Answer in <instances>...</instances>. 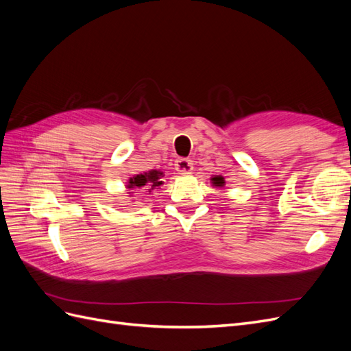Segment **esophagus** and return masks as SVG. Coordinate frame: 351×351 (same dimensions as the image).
<instances>
[{"label":"esophagus","mask_w":351,"mask_h":351,"mask_svg":"<svg viewBox=\"0 0 351 351\" xmlns=\"http://www.w3.org/2000/svg\"><path fill=\"white\" fill-rule=\"evenodd\" d=\"M176 169L180 174H189L193 169V164L187 158H180L176 161Z\"/></svg>","instance_id":"obj_1"}]
</instances>
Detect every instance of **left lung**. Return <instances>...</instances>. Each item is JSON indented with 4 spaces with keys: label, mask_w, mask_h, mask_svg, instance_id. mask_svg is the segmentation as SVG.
I'll return each mask as SVG.
<instances>
[{
    "label": "left lung",
    "mask_w": 351,
    "mask_h": 351,
    "mask_svg": "<svg viewBox=\"0 0 351 351\" xmlns=\"http://www.w3.org/2000/svg\"><path fill=\"white\" fill-rule=\"evenodd\" d=\"M210 182H212V184L214 186H218V187H222L224 186V177H221V176H215V177H212L210 178Z\"/></svg>",
    "instance_id": "8db88e82"
}]
</instances>
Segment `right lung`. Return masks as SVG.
Returning a JSON list of instances; mask_svg holds the SVG:
<instances>
[{
  "instance_id": "add662e5",
  "label": "right lung",
  "mask_w": 351,
  "mask_h": 351,
  "mask_svg": "<svg viewBox=\"0 0 351 351\" xmlns=\"http://www.w3.org/2000/svg\"><path fill=\"white\" fill-rule=\"evenodd\" d=\"M162 171H158V169H151L147 173H142V174H136L134 177H132L127 183V189L130 190H141V192H152L154 189L159 187L162 184L161 177H162ZM129 193H134V192H129Z\"/></svg>"
}]
</instances>
